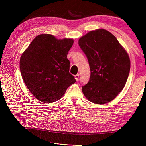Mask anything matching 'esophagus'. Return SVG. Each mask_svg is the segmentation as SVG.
Segmentation results:
<instances>
[{
	"label": "esophagus",
	"instance_id": "esophagus-1",
	"mask_svg": "<svg viewBox=\"0 0 146 146\" xmlns=\"http://www.w3.org/2000/svg\"><path fill=\"white\" fill-rule=\"evenodd\" d=\"M79 76H80V74H77V75H76V76H75V78H76V80L77 81L78 80Z\"/></svg>",
	"mask_w": 146,
	"mask_h": 146
}]
</instances>
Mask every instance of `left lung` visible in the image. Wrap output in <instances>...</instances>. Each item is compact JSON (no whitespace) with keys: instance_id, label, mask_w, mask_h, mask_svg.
<instances>
[{"instance_id":"obj_1","label":"left lung","mask_w":146,"mask_h":146,"mask_svg":"<svg viewBox=\"0 0 146 146\" xmlns=\"http://www.w3.org/2000/svg\"><path fill=\"white\" fill-rule=\"evenodd\" d=\"M78 44L90 64V80L82 90L86 98L96 104L113 100L124 88L130 69L129 54L114 35L103 29L81 37Z\"/></svg>"}]
</instances>
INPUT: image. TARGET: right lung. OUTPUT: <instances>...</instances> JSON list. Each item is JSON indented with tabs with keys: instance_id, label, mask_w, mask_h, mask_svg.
<instances>
[{
	"instance_id": "1",
	"label": "right lung",
	"mask_w": 146,
	"mask_h": 146,
	"mask_svg": "<svg viewBox=\"0 0 146 146\" xmlns=\"http://www.w3.org/2000/svg\"><path fill=\"white\" fill-rule=\"evenodd\" d=\"M73 43V39H58L50 34H41L23 53L19 62L21 76L38 100L44 103L58 100L76 82L69 73L67 58Z\"/></svg>"
}]
</instances>
